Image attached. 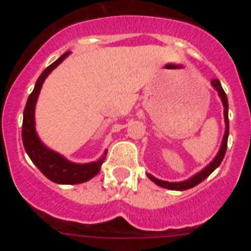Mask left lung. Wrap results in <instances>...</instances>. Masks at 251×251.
<instances>
[{"mask_svg":"<svg viewBox=\"0 0 251 251\" xmlns=\"http://www.w3.org/2000/svg\"><path fill=\"white\" fill-rule=\"evenodd\" d=\"M212 86H214L215 89L217 90L219 95H220L221 100H223L224 104V115H225V123H226V128H225V136H224L223 139V145H221L220 151L217 153V156L215 157L214 161L207 166V167L203 168L201 172H199L197 175H195L194 177H191L190 179L187 181H183V182H166V181H162V179H157L156 177H153L152 175H147L148 178L151 181L156 183V185L161 186L163 188H168V190H176V191H183V190H188V188H192L195 187L196 185L201 183L206 177H208L210 175L216 170L220 163L223 162L224 157H225V153H226V148H227V138H229V115H227V110H229V103H227V97H226L225 92H224L223 86H221L220 81L217 80V79H214L211 81Z\"/></svg>","mask_w":251,"mask_h":251,"instance_id":"obj_1","label":"left lung"}]
</instances>
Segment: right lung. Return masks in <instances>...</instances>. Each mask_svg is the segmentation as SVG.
<instances>
[{"instance_id":"right-lung-1","label":"right lung","mask_w":251,"mask_h":251,"mask_svg":"<svg viewBox=\"0 0 251 251\" xmlns=\"http://www.w3.org/2000/svg\"><path fill=\"white\" fill-rule=\"evenodd\" d=\"M69 52L63 54L56 61L49 65L37 79L35 88L30 94L26 103L25 110H24V121H22V142L24 147L27 152L31 161L34 162L36 167L39 168L49 179L52 182L63 183V185H76L89 181L94 176L99 174L100 166L104 162L106 156V151L104 156L99 158L97 162L85 163V165H77L66 161L63 156L57 154L54 151L49 150L48 147L41 143L35 130V104H36L37 97H39L40 89L43 86L44 80L46 79L57 65H59Z\"/></svg>"}]
</instances>
